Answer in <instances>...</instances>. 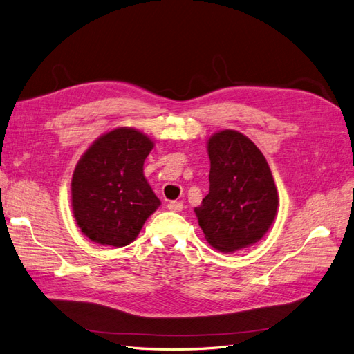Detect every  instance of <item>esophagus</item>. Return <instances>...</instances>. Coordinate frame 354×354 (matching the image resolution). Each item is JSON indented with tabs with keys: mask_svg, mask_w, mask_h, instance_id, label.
Here are the masks:
<instances>
[{
	"mask_svg": "<svg viewBox=\"0 0 354 354\" xmlns=\"http://www.w3.org/2000/svg\"><path fill=\"white\" fill-rule=\"evenodd\" d=\"M167 207H168V209H171V211L180 212L181 209H183V203L178 202V201H171V202H168Z\"/></svg>",
	"mask_w": 354,
	"mask_h": 354,
	"instance_id": "esophagus-1",
	"label": "esophagus"
}]
</instances>
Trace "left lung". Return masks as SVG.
<instances>
[{
  "mask_svg": "<svg viewBox=\"0 0 354 354\" xmlns=\"http://www.w3.org/2000/svg\"><path fill=\"white\" fill-rule=\"evenodd\" d=\"M209 194L195 208L209 245L233 252L260 241L277 209V190L266 158L248 137L224 130L208 142Z\"/></svg>",
  "mask_w": 354,
  "mask_h": 354,
  "instance_id": "obj_1",
  "label": "left lung"
}]
</instances>
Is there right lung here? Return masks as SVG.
Segmentation results:
<instances>
[{
    "label": "right lung",
    "instance_id": "right-lung-1",
    "mask_svg": "<svg viewBox=\"0 0 354 354\" xmlns=\"http://www.w3.org/2000/svg\"><path fill=\"white\" fill-rule=\"evenodd\" d=\"M153 143L133 128H116L82 155L72 177V208L81 232L102 245L125 246L160 205L143 176Z\"/></svg>",
    "mask_w": 354,
    "mask_h": 354
}]
</instances>
